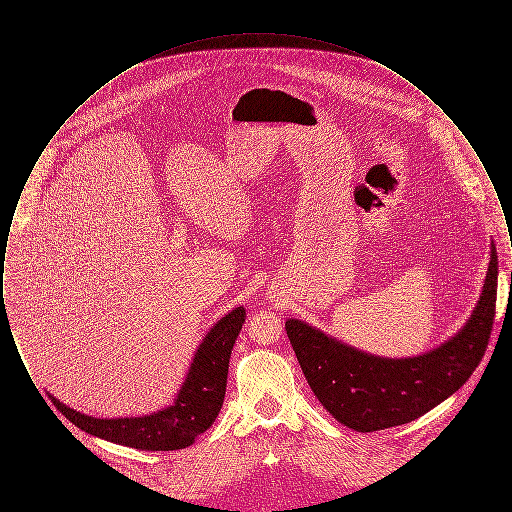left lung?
<instances>
[{"mask_svg":"<svg viewBox=\"0 0 512 512\" xmlns=\"http://www.w3.org/2000/svg\"><path fill=\"white\" fill-rule=\"evenodd\" d=\"M480 299L463 328L438 347L403 359L378 357L288 318L286 332L322 407L355 432L407 424L461 390L480 365L495 317L497 251L491 242Z\"/></svg>","mask_w":512,"mask_h":512,"instance_id":"8db88e82","label":"left lung"}]
</instances>
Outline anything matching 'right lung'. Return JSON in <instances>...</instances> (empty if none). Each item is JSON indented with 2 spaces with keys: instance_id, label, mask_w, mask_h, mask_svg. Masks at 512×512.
Here are the masks:
<instances>
[{
  "instance_id": "add662e5",
  "label": "right lung",
  "mask_w": 512,
  "mask_h": 512,
  "mask_svg": "<svg viewBox=\"0 0 512 512\" xmlns=\"http://www.w3.org/2000/svg\"><path fill=\"white\" fill-rule=\"evenodd\" d=\"M244 322V307H236L213 324L195 349L182 388L171 405L161 411L126 418H96L74 411L51 393L49 397L76 428L96 438L142 451L184 449L192 445L219 416L230 355Z\"/></svg>"
}]
</instances>
